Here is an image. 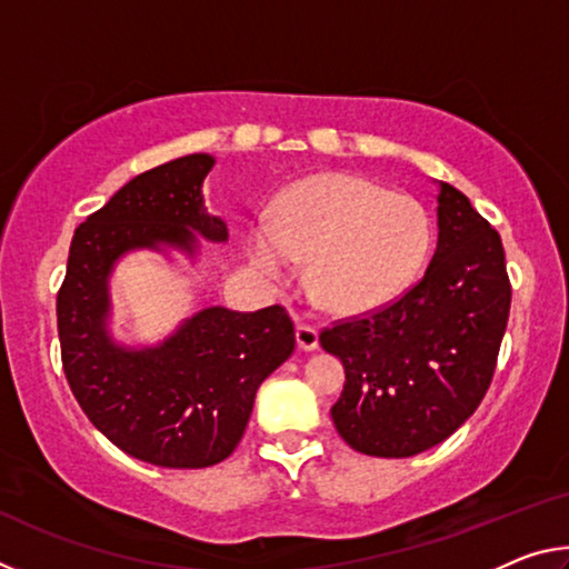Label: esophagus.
I'll list each match as a JSON object with an SVG mask.
<instances>
[{"mask_svg":"<svg viewBox=\"0 0 569 569\" xmlns=\"http://www.w3.org/2000/svg\"><path fill=\"white\" fill-rule=\"evenodd\" d=\"M296 343L301 351H316L319 349V331L308 323L296 326Z\"/></svg>","mask_w":569,"mask_h":569,"instance_id":"obj_1","label":"esophagus"}]
</instances>
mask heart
<instances>
[{
  "label": "heart",
  "mask_w": 569,
  "mask_h": 569,
  "mask_svg": "<svg viewBox=\"0 0 569 569\" xmlns=\"http://www.w3.org/2000/svg\"><path fill=\"white\" fill-rule=\"evenodd\" d=\"M435 248V220L413 196L356 176H313L278 198L246 236L250 266L276 286L308 268V291L336 316L379 311L409 291Z\"/></svg>",
  "instance_id": "obj_1"
}]
</instances>
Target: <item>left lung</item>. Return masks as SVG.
Instances as JSON below:
<instances>
[{"mask_svg": "<svg viewBox=\"0 0 569 569\" xmlns=\"http://www.w3.org/2000/svg\"><path fill=\"white\" fill-rule=\"evenodd\" d=\"M439 240L421 281L363 319L321 331L346 371L331 417L369 457L401 459L437 447L492 383L512 286L497 230L469 198L439 182Z\"/></svg>", "mask_w": 569, "mask_h": 569, "instance_id": "left-lung-1", "label": "left lung"}]
</instances>
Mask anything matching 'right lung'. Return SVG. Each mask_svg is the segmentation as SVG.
Returning <instances> with one entry per match:
<instances>
[{
    "label": "right lung",
    "mask_w": 569,
    "mask_h": 569,
    "mask_svg": "<svg viewBox=\"0 0 569 569\" xmlns=\"http://www.w3.org/2000/svg\"><path fill=\"white\" fill-rule=\"evenodd\" d=\"M208 152L132 178L74 230L57 293L64 377L94 429L140 461L203 469L233 455L263 379L296 349L281 306L238 313L210 306L156 346L110 333V276L132 250L198 256L200 239L226 243L228 228L203 203Z\"/></svg>",
    "instance_id": "1"
}]
</instances>
